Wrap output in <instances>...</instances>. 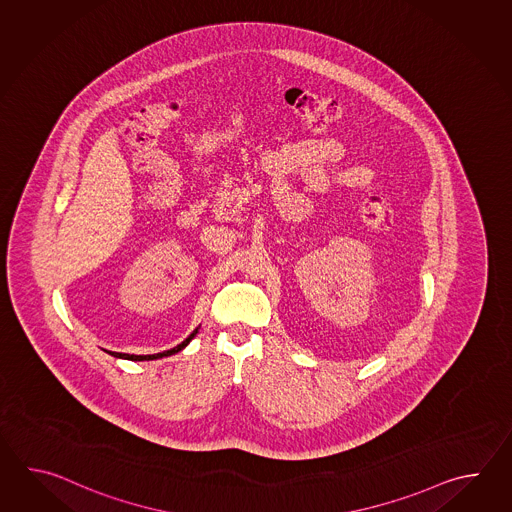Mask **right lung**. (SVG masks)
I'll list each match as a JSON object with an SVG mask.
<instances>
[{
  "label": "right lung",
  "instance_id": "add662e5",
  "mask_svg": "<svg viewBox=\"0 0 512 512\" xmlns=\"http://www.w3.org/2000/svg\"><path fill=\"white\" fill-rule=\"evenodd\" d=\"M199 329V327H197ZM197 329H194V333H190L188 338H185L179 346H175V348L168 349V351H163V353H155V355H128V353H115V351H109V355H113V357H117V359H128V360H155V359H163V357H170V355H175V353H179L181 349L186 348L188 344H190V340L196 337Z\"/></svg>",
  "mask_w": 512,
  "mask_h": 512
}]
</instances>
